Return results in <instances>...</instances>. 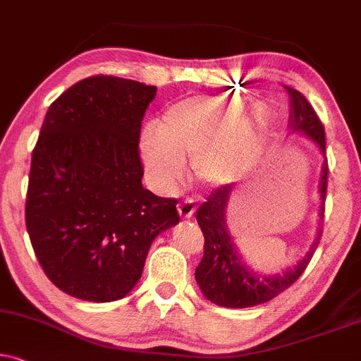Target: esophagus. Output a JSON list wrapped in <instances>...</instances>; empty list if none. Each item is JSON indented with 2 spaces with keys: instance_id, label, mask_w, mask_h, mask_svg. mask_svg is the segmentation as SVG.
Returning <instances> with one entry per match:
<instances>
[{
  "instance_id": "esophagus-1",
  "label": "esophagus",
  "mask_w": 361,
  "mask_h": 361,
  "mask_svg": "<svg viewBox=\"0 0 361 361\" xmlns=\"http://www.w3.org/2000/svg\"><path fill=\"white\" fill-rule=\"evenodd\" d=\"M195 207H197V206H195L194 199L189 197V199H184V201H182L179 206H177V211H179L180 217H185V219H189V217L194 216Z\"/></svg>"
}]
</instances>
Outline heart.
Returning <instances> with one entry per match:
<instances>
[{
  "label": "heart",
  "mask_w": 361,
  "mask_h": 361,
  "mask_svg": "<svg viewBox=\"0 0 361 361\" xmlns=\"http://www.w3.org/2000/svg\"><path fill=\"white\" fill-rule=\"evenodd\" d=\"M241 114L243 102L234 97L176 102L160 117L157 130L142 133V160L164 188L180 179L185 157H192L195 177L204 184H233L256 166L264 149L262 123Z\"/></svg>",
  "instance_id": "b5f03b06"
}]
</instances>
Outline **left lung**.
Masks as SVG:
<instances>
[{"mask_svg":"<svg viewBox=\"0 0 361 361\" xmlns=\"http://www.w3.org/2000/svg\"><path fill=\"white\" fill-rule=\"evenodd\" d=\"M286 88L289 99V127L293 130L305 132L324 152L326 149L324 127L314 109L306 100L303 93L298 92L296 88ZM328 171L330 169H328L326 160L323 167L322 184H319V192L323 199V207L319 212L322 219L324 217ZM231 192H233V185H221L197 209L195 217H197L204 234V256L195 269V279H197L204 295L212 303L226 306V308H249V306H257L273 300L298 281V278L305 273L306 266L310 264L314 249L318 247L322 231L305 259L298 262V266L289 269L288 273L276 276V278H261V276L252 274L251 271L244 268L241 257H238V252L231 243L228 228H226L224 214Z\"/></svg>","mask_w":361,"mask_h":361,"instance_id":"1","label":"left lung"}]
</instances>
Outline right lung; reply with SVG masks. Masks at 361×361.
Segmentation results:
<instances>
[{
    "label": "right lung",
    "instance_id": "right-lung-1",
    "mask_svg": "<svg viewBox=\"0 0 361 361\" xmlns=\"http://www.w3.org/2000/svg\"><path fill=\"white\" fill-rule=\"evenodd\" d=\"M157 88L93 75L48 109L31 154L26 229L48 279L78 300H120L150 244L180 221L177 199L142 188L140 128Z\"/></svg>",
    "mask_w": 361,
    "mask_h": 361
}]
</instances>
